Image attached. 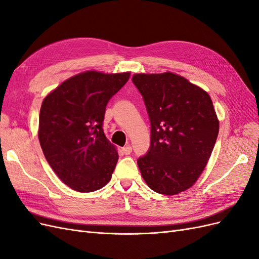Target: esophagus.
<instances>
[{
    "label": "esophagus",
    "mask_w": 259,
    "mask_h": 259,
    "mask_svg": "<svg viewBox=\"0 0 259 259\" xmlns=\"http://www.w3.org/2000/svg\"><path fill=\"white\" fill-rule=\"evenodd\" d=\"M132 150H133V149H132V147L131 146H126V147H124L123 149H122V151H123V153L124 154H130V153H132Z\"/></svg>",
    "instance_id": "34e87169"
}]
</instances>
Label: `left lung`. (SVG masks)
Returning <instances> with one entry per match:
<instances>
[{
  "label": "left lung",
  "mask_w": 259,
  "mask_h": 259,
  "mask_svg": "<svg viewBox=\"0 0 259 259\" xmlns=\"http://www.w3.org/2000/svg\"><path fill=\"white\" fill-rule=\"evenodd\" d=\"M151 124L150 148L137 161L146 184L175 195L197 182L213 151L219 121L207 92L173 72L136 73Z\"/></svg>",
  "instance_id": "left-lung-1"
}]
</instances>
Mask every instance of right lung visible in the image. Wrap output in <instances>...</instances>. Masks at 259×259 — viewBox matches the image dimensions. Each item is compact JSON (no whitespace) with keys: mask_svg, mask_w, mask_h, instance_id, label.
<instances>
[{"mask_svg":"<svg viewBox=\"0 0 259 259\" xmlns=\"http://www.w3.org/2000/svg\"><path fill=\"white\" fill-rule=\"evenodd\" d=\"M130 75L90 70L69 77L43 100L37 133L41 148L55 174L75 191H96L111 179L119 154L103 122L109 99Z\"/></svg>","mask_w":259,"mask_h":259,"instance_id":"obj_1","label":"right lung"}]
</instances>
